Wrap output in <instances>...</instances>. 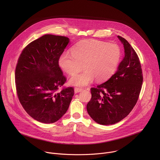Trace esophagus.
Listing matches in <instances>:
<instances>
[{"instance_id": "34e87169", "label": "esophagus", "mask_w": 160, "mask_h": 160, "mask_svg": "<svg viewBox=\"0 0 160 160\" xmlns=\"http://www.w3.org/2000/svg\"><path fill=\"white\" fill-rule=\"evenodd\" d=\"M83 90L82 88H79V87H75V93H77V92H81V91Z\"/></svg>"}]
</instances>
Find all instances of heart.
<instances>
[{
  "instance_id": "obj_1",
  "label": "heart",
  "mask_w": 160,
  "mask_h": 160,
  "mask_svg": "<svg viewBox=\"0 0 160 160\" xmlns=\"http://www.w3.org/2000/svg\"><path fill=\"white\" fill-rule=\"evenodd\" d=\"M72 52H63L58 64L61 70L69 75L78 73L83 66L85 71L70 80L75 86L87 85L94 78L98 82L107 80L115 73L122 58L118 44L97 40L80 41L73 47Z\"/></svg>"
}]
</instances>
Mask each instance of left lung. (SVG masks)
I'll list each match as a JSON object with an SVG mask.
<instances>
[{"mask_svg":"<svg viewBox=\"0 0 160 160\" xmlns=\"http://www.w3.org/2000/svg\"><path fill=\"white\" fill-rule=\"evenodd\" d=\"M123 44L125 57L108 81L90 88L92 98L87 105L90 117L99 124H115L125 118L139 97L143 75L139 58L130 44L118 36Z\"/></svg>","mask_w":160,"mask_h":160,"instance_id":"1","label":"left lung"}]
</instances>
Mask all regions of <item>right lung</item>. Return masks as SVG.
<instances>
[{
  "mask_svg": "<svg viewBox=\"0 0 160 160\" xmlns=\"http://www.w3.org/2000/svg\"><path fill=\"white\" fill-rule=\"evenodd\" d=\"M68 42L66 37L45 35L28 44L18 58L15 70L18 98L28 115L40 122L59 120L74 95L73 87H62L66 78L58 64Z\"/></svg>",
  "mask_w": 160,
  "mask_h": 160,
  "instance_id": "add662e5",
  "label": "right lung"
}]
</instances>
